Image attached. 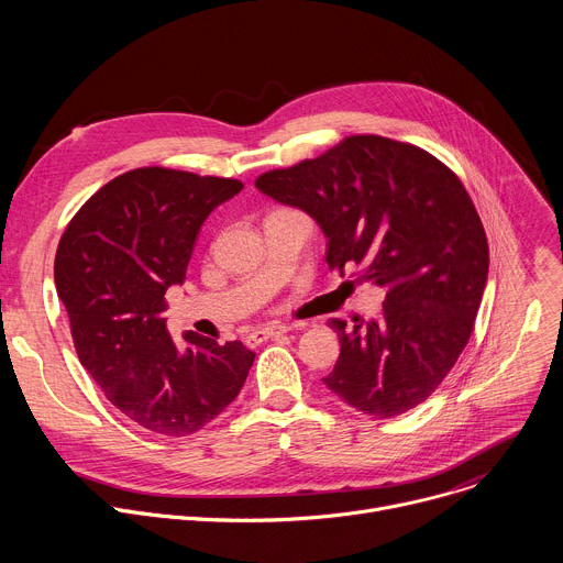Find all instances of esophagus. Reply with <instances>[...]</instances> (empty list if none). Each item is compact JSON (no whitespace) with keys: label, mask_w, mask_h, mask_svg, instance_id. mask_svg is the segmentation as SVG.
Segmentation results:
<instances>
[{"label":"esophagus","mask_w":563,"mask_h":563,"mask_svg":"<svg viewBox=\"0 0 563 563\" xmlns=\"http://www.w3.org/2000/svg\"><path fill=\"white\" fill-rule=\"evenodd\" d=\"M289 332V328L287 325H267V328H263V330H256V332H252L250 336H247V343L250 345H258V343H263V341H269V339H278V336H283V334H287Z\"/></svg>","instance_id":"esophagus-1"}]
</instances>
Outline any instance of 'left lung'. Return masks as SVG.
Wrapping results in <instances>:
<instances>
[{
	"label": "left lung",
	"mask_w": 563,
	"mask_h": 563,
	"mask_svg": "<svg viewBox=\"0 0 563 563\" xmlns=\"http://www.w3.org/2000/svg\"><path fill=\"white\" fill-rule=\"evenodd\" d=\"M256 187L318 222L330 269L356 265L385 289L378 318L330 320L341 356L323 383L376 419L423 404L467 345L488 280V238L461 180L415 144L350 135Z\"/></svg>",
	"instance_id": "left-lung-1"
}]
</instances>
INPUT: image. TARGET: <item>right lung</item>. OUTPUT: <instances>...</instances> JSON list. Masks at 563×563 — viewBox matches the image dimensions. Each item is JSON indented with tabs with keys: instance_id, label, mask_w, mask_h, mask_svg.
<instances>
[{
	"instance_id": "obj_1",
	"label": "right lung",
	"mask_w": 563,
	"mask_h": 563,
	"mask_svg": "<svg viewBox=\"0 0 563 563\" xmlns=\"http://www.w3.org/2000/svg\"><path fill=\"white\" fill-rule=\"evenodd\" d=\"M243 183L165 167L126 172L96 191L66 224L55 287L75 352L111 404L159 437H187L243 389L256 354L167 330L172 285H183L207 216Z\"/></svg>"
}]
</instances>
